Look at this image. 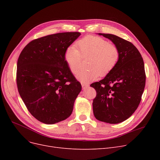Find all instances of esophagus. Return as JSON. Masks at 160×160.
Returning a JSON list of instances; mask_svg holds the SVG:
<instances>
[{
    "instance_id": "obj_1",
    "label": "esophagus",
    "mask_w": 160,
    "mask_h": 160,
    "mask_svg": "<svg viewBox=\"0 0 160 160\" xmlns=\"http://www.w3.org/2000/svg\"><path fill=\"white\" fill-rule=\"evenodd\" d=\"M82 89H86L88 88H89V85L86 84V83H82Z\"/></svg>"
}]
</instances>
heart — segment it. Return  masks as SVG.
<instances>
[{
    "label": "heart",
    "mask_w": 160,
    "mask_h": 160,
    "mask_svg": "<svg viewBox=\"0 0 160 160\" xmlns=\"http://www.w3.org/2000/svg\"><path fill=\"white\" fill-rule=\"evenodd\" d=\"M89 56L88 69L82 70L77 78L83 83L95 80L99 75L104 77L114 68L120 58V51L117 46L97 36H87L67 47L64 52V60L71 72L77 74L82 57Z\"/></svg>",
    "instance_id": "heart-1"
}]
</instances>
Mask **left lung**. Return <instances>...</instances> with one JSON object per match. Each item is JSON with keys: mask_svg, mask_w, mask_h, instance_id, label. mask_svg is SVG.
I'll list each match as a JSON object with an SVG mask.
<instances>
[{"mask_svg": "<svg viewBox=\"0 0 160 160\" xmlns=\"http://www.w3.org/2000/svg\"><path fill=\"white\" fill-rule=\"evenodd\" d=\"M98 34L118 47L120 58L104 79L90 86L97 91L93 113L98 121L117 124L128 119L141 102L146 81L144 62L131 42L110 33Z\"/></svg>", "mask_w": 160, "mask_h": 160, "instance_id": "left-lung-1", "label": "left lung"}]
</instances>
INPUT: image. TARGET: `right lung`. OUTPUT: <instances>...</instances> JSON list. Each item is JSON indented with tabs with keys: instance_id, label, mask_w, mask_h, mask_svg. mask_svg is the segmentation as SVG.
I'll list each match as a JSON object with an SVG mask.
<instances>
[{
	"instance_id": "right-lung-1",
	"label": "right lung",
	"mask_w": 160,
	"mask_h": 160,
	"mask_svg": "<svg viewBox=\"0 0 160 160\" xmlns=\"http://www.w3.org/2000/svg\"><path fill=\"white\" fill-rule=\"evenodd\" d=\"M81 33H54L33 39L21 52L16 82L29 112L39 121L52 124L71 115L82 90L63 58L64 52Z\"/></svg>"
}]
</instances>
